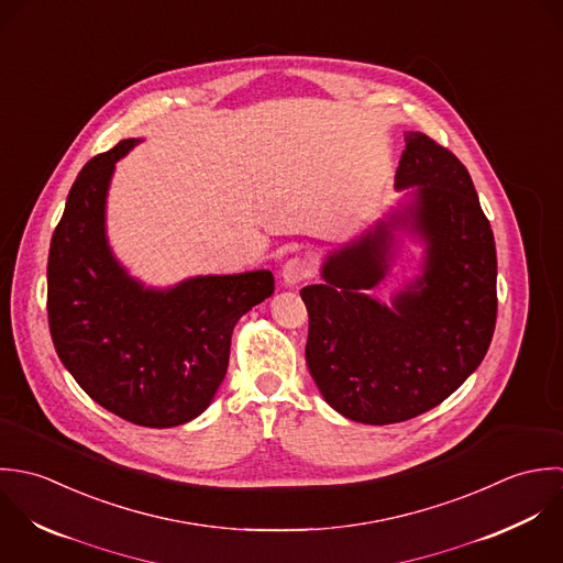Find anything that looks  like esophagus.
Masks as SVG:
<instances>
[{"label":"esophagus","mask_w":563,"mask_h":563,"mask_svg":"<svg viewBox=\"0 0 563 563\" xmlns=\"http://www.w3.org/2000/svg\"><path fill=\"white\" fill-rule=\"evenodd\" d=\"M311 272H313V267H311V263H309L305 256H291V258L283 265L280 278H283V285L296 287L298 283H302L305 278H309Z\"/></svg>","instance_id":"esophagus-1"}]
</instances>
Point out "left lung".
Returning <instances> with one entry per match:
<instances>
[{"label":"left lung","instance_id":"1","mask_svg":"<svg viewBox=\"0 0 563 563\" xmlns=\"http://www.w3.org/2000/svg\"><path fill=\"white\" fill-rule=\"evenodd\" d=\"M405 141L400 198L329 252L322 283L300 291L320 394L343 418L376 427L444 402L481 365L496 327V245L472 178L427 134ZM411 244L417 274L378 301L371 291Z\"/></svg>","mask_w":563,"mask_h":563}]
</instances>
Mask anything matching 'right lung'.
Wrapping results in <instances>:
<instances>
[{
    "mask_svg": "<svg viewBox=\"0 0 563 563\" xmlns=\"http://www.w3.org/2000/svg\"><path fill=\"white\" fill-rule=\"evenodd\" d=\"M123 139L78 174L47 258L54 347L76 383L114 416L169 429L213 402L234 324L274 294L269 269L200 274L154 287L117 258L107 207Z\"/></svg>",
    "mask_w": 563,
    "mask_h": 563,
    "instance_id": "add662e5",
    "label": "right lung"
}]
</instances>
